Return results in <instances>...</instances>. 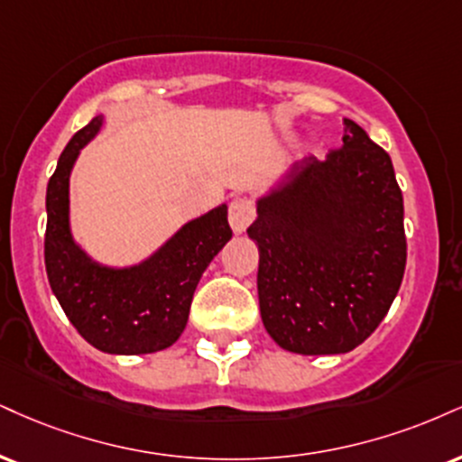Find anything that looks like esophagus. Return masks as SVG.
Listing matches in <instances>:
<instances>
[{"label":"esophagus","instance_id":"1","mask_svg":"<svg viewBox=\"0 0 462 462\" xmlns=\"http://www.w3.org/2000/svg\"><path fill=\"white\" fill-rule=\"evenodd\" d=\"M254 217H255V208L252 199L249 198L232 199L230 210H227V219H230L232 230H235L236 235H241V232H245L247 227L252 226Z\"/></svg>","mask_w":462,"mask_h":462}]
</instances>
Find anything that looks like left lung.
<instances>
[{"label": "left lung", "instance_id": "left-lung-1", "mask_svg": "<svg viewBox=\"0 0 462 462\" xmlns=\"http://www.w3.org/2000/svg\"><path fill=\"white\" fill-rule=\"evenodd\" d=\"M346 122L327 161L294 165L258 202V299L269 336L301 355L348 353L390 312L407 264L390 154Z\"/></svg>", "mask_w": 462, "mask_h": 462}]
</instances>
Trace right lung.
Returning <instances> with one entry per match:
<instances>
[{"mask_svg": "<svg viewBox=\"0 0 462 462\" xmlns=\"http://www.w3.org/2000/svg\"><path fill=\"white\" fill-rule=\"evenodd\" d=\"M97 116L66 143L47 185L44 266L64 314L94 348L114 355L163 351L185 329L193 292L210 260L230 241L227 208L182 227L133 269H105L75 247L69 232V174L79 148L98 131Z\"/></svg>", "mask_w": 462, "mask_h": 462, "instance_id": "right-lung-1", "label": "right lung"}]
</instances>
